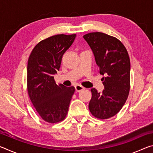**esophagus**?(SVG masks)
Returning a JSON list of instances; mask_svg holds the SVG:
<instances>
[{"instance_id": "1", "label": "esophagus", "mask_w": 153, "mask_h": 153, "mask_svg": "<svg viewBox=\"0 0 153 153\" xmlns=\"http://www.w3.org/2000/svg\"><path fill=\"white\" fill-rule=\"evenodd\" d=\"M75 89H76V92H80L83 90L84 89H85L84 87H83L81 85H79V84H77L76 86H75Z\"/></svg>"}]
</instances>
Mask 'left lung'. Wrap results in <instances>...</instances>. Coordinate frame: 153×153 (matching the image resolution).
I'll list each match as a JSON object with an SVG mask.
<instances>
[{"label": "left lung", "mask_w": 153, "mask_h": 153, "mask_svg": "<svg viewBox=\"0 0 153 153\" xmlns=\"http://www.w3.org/2000/svg\"><path fill=\"white\" fill-rule=\"evenodd\" d=\"M94 54L105 90L92 88L90 111L95 117L105 120L120 111L128 98L130 88V61L126 48L120 40L101 32L83 36Z\"/></svg>", "instance_id": "8db88e82"}]
</instances>
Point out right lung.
I'll return each instance as SVG.
<instances>
[{"label": "right lung", "mask_w": 153, "mask_h": 153, "mask_svg": "<svg viewBox=\"0 0 153 153\" xmlns=\"http://www.w3.org/2000/svg\"><path fill=\"white\" fill-rule=\"evenodd\" d=\"M76 36L59 34L42 40L33 48L28 59V94L36 111L49 123L64 120L75 92L74 86L56 85L54 76L59 71L62 56Z\"/></svg>", "instance_id": "obj_1"}]
</instances>
